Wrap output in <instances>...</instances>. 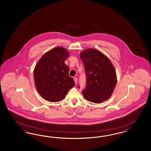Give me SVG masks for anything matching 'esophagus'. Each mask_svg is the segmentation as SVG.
Here are the masks:
<instances>
[{"mask_svg":"<svg viewBox=\"0 0 151 151\" xmlns=\"http://www.w3.org/2000/svg\"><path fill=\"white\" fill-rule=\"evenodd\" d=\"M74 82H75V84H77V78L76 77L74 78Z\"/></svg>","mask_w":151,"mask_h":151,"instance_id":"esophagus-1","label":"esophagus"}]
</instances>
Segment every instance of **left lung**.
<instances>
[{
  "instance_id": "1",
  "label": "left lung",
  "mask_w": 151,
  "mask_h": 151,
  "mask_svg": "<svg viewBox=\"0 0 151 151\" xmlns=\"http://www.w3.org/2000/svg\"><path fill=\"white\" fill-rule=\"evenodd\" d=\"M80 57L86 76V87L82 91L83 96L87 100L96 104L107 100L116 84V72L112 62L95 49L82 51Z\"/></svg>"
}]
</instances>
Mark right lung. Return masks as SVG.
<instances>
[{"mask_svg": "<svg viewBox=\"0 0 151 151\" xmlns=\"http://www.w3.org/2000/svg\"><path fill=\"white\" fill-rule=\"evenodd\" d=\"M68 56L69 52L65 48L56 47L43 55L35 67V85L45 100L61 101L75 85L69 76V67L65 63Z\"/></svg>", "mask_w": 151, "mask_h": 151, "instance_id": "add662e5", "label": "right lung"}]
</instances>
